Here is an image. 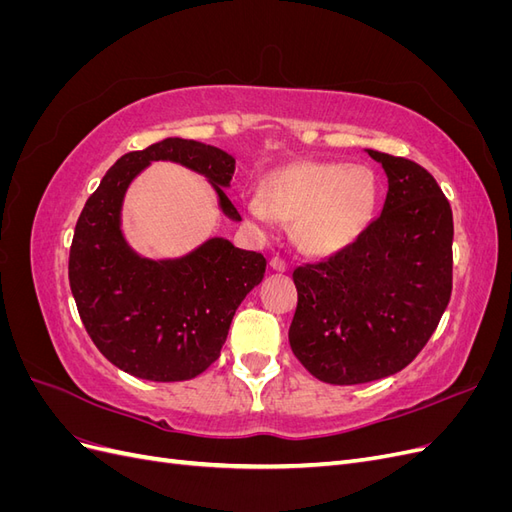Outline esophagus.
I'll list each match as a JSON object with an SVG mask.
<instances>
[{"label":"esophagus","mask_w":512,"mask_h":512,"mask_svg":"<svg viewBox=\"0 0 512 512\" xmlns=\"http://www.w3.org/2000/svg\"><path fill=\"white\" fill-rule=\"evenodd\" d=\"M269 265H271V269H273V271H280V273L288 271V262H286L284 258H280V256H273Z\"/></svg>","instance_id":"obj_1"}]
</instances>
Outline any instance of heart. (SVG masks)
<instances>
[{"instance_id":"b5f03b06","label":"heart","mask_w":512,"mask_h":512,"mask_svg":"<svg viewBox=\"0 0 512 512\" xmlns=\"http://www.w3.org/2000/svg\"><path fill=\"white\" fill-rule=\"evenodd\" d=\"M378 183L365 166L297 162L273 173L265 194L245 198V211L262 226L297 222L307 254L331 256L359 239L374 220Z\"/></svg>"}]
</instances>
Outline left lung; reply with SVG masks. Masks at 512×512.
Instances as JSON below:
<instances>
[{
    "label": "left lung",
    "instance_id": "1",
    "mask_svg": "<svg viewBox=\"0 0 512 512\" xmlns=\"http://www.w3.org/2000/svg\"><path fill=\"white\" fill-rule=\"evenodd\" d=\"M367 153L389 179L382 213L352 245L292 273L290 348L329 384L374 382L410 365L453 290V211L438 181L412 160Z\"/></svg>",
    "mask_w": 512,
    "mask_h": 512
}]
</instances>
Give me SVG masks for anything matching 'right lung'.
I'll use <instances>...</instances> for the list:
<instances>
[{
	"label": "right lung",
	"instance_id": "right-lung-1",
	"mask_svg": "<svg viewBox=\"0 0 512 512\" xmlns=\"http://www.w3.org/2000/svg\"><path fill=\"white\" fill-rule=\"evenodd\" d=\"M168 160L205 175L226 218L241 215L226 188L230 153L185 138H164L121 156L87 198L74 228L68 277L91 342L126 374L153 382L192 380L218 359L237 307L265 277L267 260L213 237L173 260L136 254L121 232L132 179Z\"/></svg>",
	"mask_w": 512,
	"mask_h": 512
}]
</instances>
